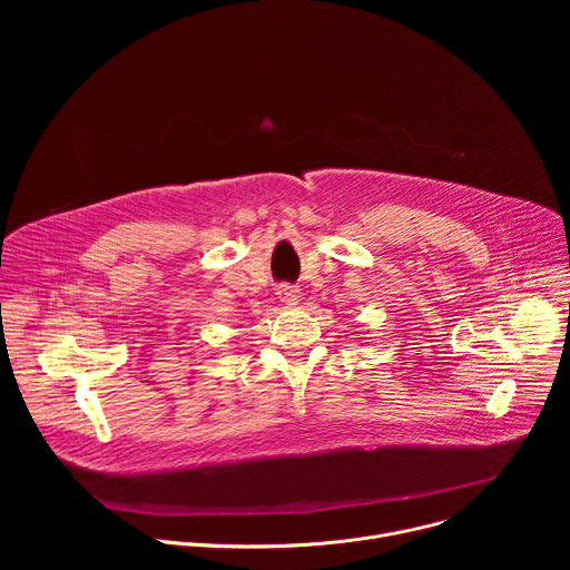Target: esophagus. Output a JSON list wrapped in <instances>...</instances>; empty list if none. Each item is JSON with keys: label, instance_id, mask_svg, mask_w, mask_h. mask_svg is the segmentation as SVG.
<instances>
[{"label": "esophagus", "instance_id": "obj_1", "mask_svg": "<svg viewBox=\"0 0 570 570\" xmlns=\"http://www.w3.org/2000/svg\"><path fill=\"white\" fill-rule=\"evenodd\" d=\"M277 297H279V302H284V304H297L299 302V288L297 286H291V284H279L277 286Z\"/></svg>", "mask_w": 570, "mask_h": 570}]
</instances>
